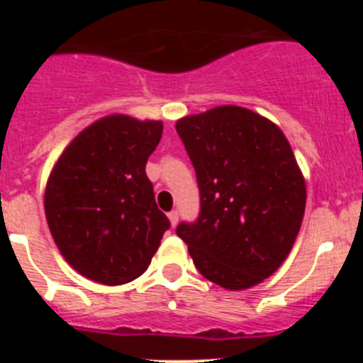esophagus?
I'll return each mask as SVG.
<instances>
[{"mask_svg":"<svg viewBox=\"0 0 363 363\" xmlns=\"http://www.w3.org/2000/svg\"><path fill=\"white\" fill-rule=\"evenodd\" d=\"M178 218H179L178 211H171V213H169V221H171V227L178 225Z\"/></svg>","mask_w":363,"mask_h":363,"instance_id":"esophagus-1","label":"esophagus"}]
</instances>
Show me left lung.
Masks as SVG:
<instances>
[{"instance_id":"8db88e82","label":"left lung","mask_w":363,"mask_h":363,"mask_svg":"<svg viewBox=\"0 0 363 363\" xmlns=\"http://www.w3.org/2000/svg\"><path fill=\"white\" fill-rule=\"evenodd\" d=\"M200 187V216L176 234L207 280L251 289L284 264L306 213V179L277 123L238 105L176 121Z\"/></svg>"}]
</instances>
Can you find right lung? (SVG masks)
I'll return each instance as SVG.
<instances>
[{
	"label": "right lung",
	"mask_w": 363,
	"mask_h": 363,
	"mask_svg": "<svg viewBox=\"0 0 363 363\" xmlns=\"http://www.w3.org/2000/svg\"><path fill=\"white\" fill-rule=\"evenodd\" d=\"M163 123L99 118L65 147L45 189V216L67 264L104 285L142 277L169 220L145 174Z\"/></svg>",
	"instance_id": "add662e5"
}]
</instances>
